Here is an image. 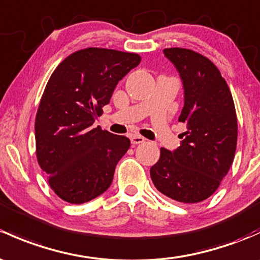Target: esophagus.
Listing matches in <instances>:
<instances>
[{
	"mask_svg": "<svg viewBox=\"0 0 260 260\" xmlns=\"http://www.w3.org/2000/svg\"><path fill=\"white\" fill-rule=\"evenodd\" d=\"M131 142H132V144H141V143H144L146 142V139H144L142 136H132L131 137Z\"/></svg>",
	"mask_w": 260,
	"mask_h": 260,
	"instance_id": "34e87169",
	"label": "esophagus"
}]
</instances>
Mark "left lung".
Wrapping results in <instances>:
<instances>
[{"label": "left lung", "instance_id": "obj_1", "mask_svg": "<svg viewBox=\"0 0 260 260\" xmlns=\"http://www.w3.org/2000/svg\"><path fill=\"white\" fill-rule=\"evenodd\" d=\"M184 91L179 122L187 124L174 151L160 148L151 168L153 184L182 203L209 198L228 173L237 148L238 123L226 82L207 57L185 48H166Z\"/></svg>", "mask_w": 260, "mask_h": 260}]
</instances>
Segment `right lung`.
Wrapping results in <instances>:
<instances>
[{"instance_id": "obj_1", "label": "right lung", "mask_w": 260, "mask_h": 260, "mask_svg": "<svg viewBox=\"0 0 260 260\" xmlns=\"http://www.w3.org/2000/svg\"><path fill=\"white\" fill-rule=\"evenodd\" d=\"M141 62L137 53L84 48L70 54L52 73L35 135L38 165L57 196L82 204L105 193L131 141L94 128L118 82Z\"/></svg>"}]
</instances>
